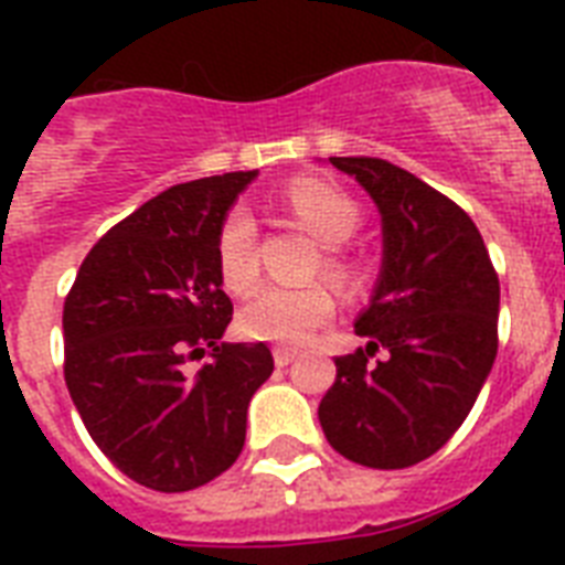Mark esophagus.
<instances>
[{
	"mask_svg": "<svg viewBox=\"0 0 565 565\" xmlns=\"http://www.w3.org/2000/svg\"><path fill=\"white\" fill-rule=\"evenodd\" d=\"M296 349H284V345H278V349H273V358H275V363H278V366H290L292 361H296Z\"/></svg>",
	"mask_w": 565,
	"mask_h": 565,
	"instance_id": "obj_1",
	"label": "esophagus"
}]
</instances>
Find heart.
I'll return each instance as SVG.
<instances>
[{"label": "heart", "instance_id": "b5f03b06", "mask_svg": "<svg viewBox=\"0 0 565 565\" xmlns=\"http://www.w3.org/2000/svg\"><path fill=\"white\" fill-rule=\"evenodd\" d=\"M292 216L326 246L322 273L337 284H352L358 266L343 243L358 234L363 213L352 195L319 179H299L284 190ZM216 269L231 292H246L257 278V231L246 207L225 213L216 231ZM334 296L322 284L308 287H260L239 310V331L252 340L301 345L334 317Z\"/></svg>", "mask_w": 565, "mask_h": 565}]
</instances>
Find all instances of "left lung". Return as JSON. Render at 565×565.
<instances>
[{
	"mask_svg": "<svg viewBox=\"0 0 565 565\" xmlns=\"http://www.w3.org/2000/svg\"><path fill=\"white\" fill-rule=\"evenodd\" d=\"M384 220V269L319 402L334 451L370 469L437 455L472 411L499 352V275L448 195L381 158H331Z\"/></svg>",
	"mask_w": 565,
	"mask_h": 565,
	"instance_id": "8db88e82",
	"label": "left lung"
}]
</instances>
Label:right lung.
<instances>
[{
	"mask_svg": "<svg viewBox=\"0 0 565 565\" xmlns=\"http://www.w3.org/2000/svg\"><path fill=\"white\" fill-rule=\"evenodd\" d=\"M257 172L163 190L84 257L64 299V381L93 443L158 492L213 481L243 451L248 402L273 375L264 343H220L234 305L216 231ZM204 360L199 371L189 363Z\"/></svg>",
	"mask_w": 565,
	"mask_h": 565,
	"instance_id": "obj_1",
	"label": "right lung"
}]
</instances>
